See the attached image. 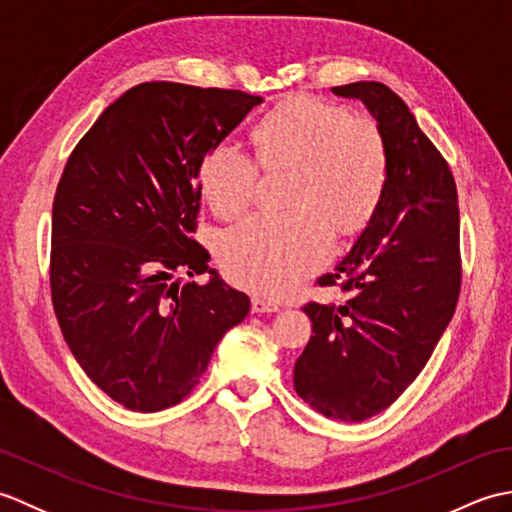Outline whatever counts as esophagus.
Returning <instances> with one entry per match:
<instances>
[{"instance_id":"obj_1","label":"esophagus","mask_w":512,"mask_h":512,"mask_svg":"<svg viewBox=\"0 0 512 512\" xmlns=\"http://www.w3.org/2000/svg\"><path fill=\"white\" fill-rule=\"evenodd\" d=\"M279 303L277 301H270L264 297H253V312H279Z\"/></svg>"}]
</instances>
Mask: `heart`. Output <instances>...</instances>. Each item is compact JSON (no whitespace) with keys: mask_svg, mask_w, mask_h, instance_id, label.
<instances>
[{"mask_svg":"<svg viewBox=\"0 0 512 512\" xmlns=\"http://www.w3.org/2000/svg\"><path fill=\"white\" fill-rule=\"evenodd\" d=\"M257 160L292 167L290 213L250 215L226 228L217 257L228 279L279 295L332 255L334 235L354 233L376 213L387 184V149L365 118L314 99H292L257 123ZM257 167L233 143L215 145L202 162L200 184L215 213L231 217L253 200Z\"/></svg>","mask_w":512,"mask_h":512,"instance_id":"obj_1","label":"heart"}]
</instances>
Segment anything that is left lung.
Masks as SVG:
<instances>
[{
    "label": "left lung",
    "instance_id": "left-lung-1",
    "mask_svg": "<svg viewBox=\"0 0 512 512\" xmlns=\"http://www.w3.org/2000/svg\"><path fill=\"white\" fill-rule=\"evenodd\" d=\"M361 101L387 149V184L372 220L321 286L343 306L308 303L295 389L325 418L361 422L387 409L427 365L460 295V211L447 160L387 85L332 88Z\"/></svg>",
    "mask_w": 512,
    "mask_h": 512
}]
</instances>
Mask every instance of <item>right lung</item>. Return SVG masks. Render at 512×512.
<instances>
[{
	"label": "right lung",
	"instance_id": "right-lung-1",
	"mask_svg": "<svg viewBox=\"0 0 512 512\" xmlns=\"http://www.w3.org/2000/svg\"><path fill=\"white\" fill-rule=\"evenodd\" d=\"M259 103L239 90L140 83L68 158L52 204V306L76 363L118 405H176L250 310L191 233L204 158ZM180 272L212 279L182 287Z\"/></svg>",
	"mask_w": 512,
	"mask_h": 512
}]
</instances>
